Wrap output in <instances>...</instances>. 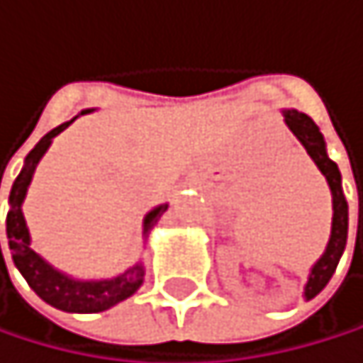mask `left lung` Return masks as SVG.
Listing matches in <instances>:
<instances>
[{"instance_id":"left-lung-1","label":"left lung","mask_w":363,"mask_h":363,"mask_svg":"<svg viewBox=\"0 0 363 363\" xmlns=\"http://www.w3.org/2000/svg\"><path fill=\"white\" fill-rule=\"evenodd\" d=\"M288 128L292 130V134L301 140V145L305 147V151L310 153V157L316 162V167L320 169V173L327 177V184L331 188L333 194V225H331V238L327 245V251L323 253V257L314 264L310 279H307L305 286V298H314L333 277L337 262L344 253V247H347V235H349V203L344 199L342 192V177L337 171V164L333 160H329L327 149H325V138L318 130V125L303 112L296 110H288L284 112ZM362 216V214H359ZM357 238H359V223H357Z\"/></svg>"}]
</instances>
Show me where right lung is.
Returning <instances> with one entry per match:
<instances>
[{"label":"right lung","instance_id":"obj_1","mask_svg":"<svg viewBox=\"0 0 363 363\" xmlns=\"http://www.w3.org/2000/svg\"><path fill=\"white\" fill-rule=\"evenodd\" d=\"M90 110H84L82 114H86ZM73 123L67 121L58 128H53L49 134H45L38 145L28 153L26 157V167L19 173V177L14 179L12 190H10V212L6 216V233H8V247L12 253V262L19 268V273L26 277V281L30 284V288L49 305L58 307L62 312H75V314H97L104 310H110L112 305L125 301L128 296H132L140 284H143V264H136L132 268L125 270L123 275L114 277V279H104V281H75L62 273H58L56 268H51L40 255H36L30 249V233L23 220V212H21V203L26 199L28 186L32 182L34 169L38 164V160L43 157V153L47 151V147L51 145V138L58 136L60 132H65L69 125ZM1 182V179H0ZM169 206H157L155 210H151L145 218V235L149 233V229L157 223V218L167 212ZM1 255V249H0Z\"/></svg>","mask_w":363,"mask_h":363}]
</instances>
